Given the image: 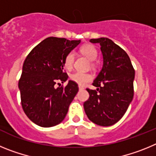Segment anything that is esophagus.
Wrapping results in <instances>:
<instances>
[{
	"instance_id": "obj_1",
	"label": "esophagus",
	"mask_w": 156,
	"mask_h": 156,
	"mask_svg": "<svg viewBox=\"0 0 156 156\" xmlns=\"http://www.w3.org/2000/svg\"><path fill=\"white\" fill-rule=\"evenodd\" d=\"M79 89H80V90H83V87L79 85Z\"/></svg>"
}]
</instances>
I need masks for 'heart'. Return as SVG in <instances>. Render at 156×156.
<instances>
[{
	"mask_svg": "<svg viewBox=\"0 0 156 156\" xmlns=\"http://www.w3.org/2000/svg\"><path fill=\"white\" fill-rule=\"evenodd\" d=\"M80 52L83 55L87 58L90 61H94L95 59L98 57V51L94 46L91 44H86L83 45L80 48ZM74 59H75V55H74L73 52H69L64 58V64L65 68L66 69H71L73 66ZM92 66H94V63H91ZM70 79L72 81L76 83L77 84L83 86L88 83L89 82L92 80L93 76L90 73H81V72H76L74 73L70 76Z\"/></svg>",
	"mask_w": 156,
	"mask_h": 156,
	"instance_id": "heart-1",
	"label": "heart"
}]
</instances>
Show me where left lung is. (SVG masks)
I'll return each instance as SVG.
<instances>
[{
    "instance_id": "1",
    "label": "left lung",
    "mask_w": 156,
    "mask_h": 156,
    "mask_svg": "<svg viewBox=\"0 0 156 156\" xmlns=\"http://www.w3.org/2000/svg\"><path fill=\"white\" fill-rule=\"evenodd\" d=\"M90 41L100 44L103 66L93 83L97 89L87 88L90 97L83 107L94 123L112 126L123 116L133 100L134 69L126 52L110 39Z\"/></svg>"
}]
</instances>
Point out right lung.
I'll use <instances>...</instances> for the list:
<instances>
[{"label":"right lung","instance_id":"obj_1","mask_svg":"<svg viewBox=\"0 0 156 156\" xmlns=\"http://www.w3.org/2000/svg\"><path fill=\"white\" fill-rule=\"evenodd\" d=\"M80 43V40L48 37L27 55L19 88L23 111L35 124L51 127L65 119L79 87L72 80L66 87H56L55 83L57 81L63 83L68 79L64 58Z\"/></svg>","mask_w":156,"mask_h":156}]
</instances>
